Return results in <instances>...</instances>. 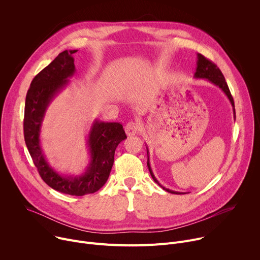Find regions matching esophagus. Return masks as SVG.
I'll use <instances>...</instances> for the list:
<instances>
[{"label": "esophagus", "instance_id": "1", "mask_svg": "<svg viewBox=\"0 0 260 260\" xmlns=\"http://www.w3.org/2000/svg\"><path fill=\"white\" fill-rule=\"evenodd\" d=\"M139 124L135 121H129L126 125H125V133L127 136H134L139 132Z\"/></svg>", "mask_w": 260, "mask_h": 260}]
</instances>
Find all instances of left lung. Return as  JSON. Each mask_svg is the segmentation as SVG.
<instances>
[{"instance_id":"left-lung-1","label":"left lung","mask_w":260,"mask_h":260,"mask_svg":"<svg viewBox=\"0 0 260 260\" xmlns=\"http://www.w3.org/2000/svg\"><path fill=\"white\" fill-rule=\"evenodd\" d=\"M197 68H196V73H195V78L196 79H206L208 80L210 83L215 84L216 86H218L219 88L222 89V91L226 94L227 98L229 99L232 107H233V113L235 115V109H234V102H233V98L231 95L230 93V90L228 88V85L225 81V78L222 74V72L220 70V68L214 63L211 62L210 60H208L207 58H205L203 55L201 54H197ZM147 156H148V148H147ZM147 166H148V169H149V172H150V175L151 177L153 178V180L159 185L161 186L165 191H167L171 194H184V193H180V192H175V191H171L169 190V188H166L165 186H162L158 181L157 179L154 177L153 173H152V170L150 168V164H149V156L147 157Z\"/></svg>"}]
</instances>
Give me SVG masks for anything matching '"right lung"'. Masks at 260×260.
Here are the masks:
<instances>
[{"instance_id": "1", "label": "right lung", "mask_w": 260, "mask_h": 260, "mask_svg": "<svg viewBox=\"0 0 260 260\" xmlns=\"http://www.w3.org/2000/svg\"><path fill=\"white\" fill-rule=\"evenodd\" d=\"M74 51L60 53L54 61L33 79L27 92L23 118L25 142L35 167L43 181L54 190L72 196H84L99 191L107 182L114 164L115 150L126 139L122 124L118 122H93L87 144L90 162L80 176H62L45 159L40 145V128L45 111L56 94L75 75Z\"/></svg>"}]
</instances>
